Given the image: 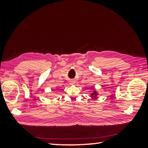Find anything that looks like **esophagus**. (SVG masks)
<instances>
[{
  "instance_id": "esophagus-1",
  "label": "esophagus",
  "mask_w": 148,
  "mask_h": 148,
  "mask_svg": "<svg viewBox=\"0 0 148 148\" xmlns=\"http://www.w3.org/2000/svg\"><path fill=\"white\" fill-rule=\"evenodd\" d=\"M71 84H74V81H71Z\"/></svg>"
}]
</instances>
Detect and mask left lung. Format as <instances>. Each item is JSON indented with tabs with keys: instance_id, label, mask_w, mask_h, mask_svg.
Returning a JSON list of instances; mask_svg holds the SVG:
<instances>
[{
	"instance_id": "8db88e82",
	"label": "left lung",
	"mask_w": 148,
	"mask_h": 148,
	"mask_svg": "<svg viewBox=\"0 0 148 148\" xmlns=\"http://www.w3.org/2000/svg\"><path fill=\"white\" fill-rule=\"evenodd\" d=\"M90 90H92V92L90 93L91 97H92V98H96L97 95H99V92H97V91L95 88H90Z\"/></svg>"
}]
</instances>
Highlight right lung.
<instances>
[{
  "label": "right lung",
  "instance_id": "obj_1",
  "mask_svg": "<svg viewBox=\"0 0 148 148\" xmlns=\"http://www.w3.org/2000/svg\"><path fill=\"white\" fill-rule=\"evenodd\" d=\"M55 92H58V90H56L55 91Z\"/></svg>",
  "mask_w": 148,
  "mask_h": 148
}]
</instances>
